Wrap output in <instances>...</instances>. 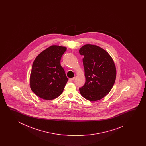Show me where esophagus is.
Masks as SVG:
<instances>
[{
    "label": "esophagus",
    "mask_w": 146,
    "mask_h": 146,
    "mask_svg": "<svg viewBox=\"0 0 146 146\" xmlns=\"http://www.w3.org/2000/svg\"><path fill=\"white\" fill-rule=\"evenodd\" d=\"M74 79H75V77L72 78H70L69 79V81H72L74 80Z\"/></svg>",
    "instance_id": "obj_1"
}]
</instances>
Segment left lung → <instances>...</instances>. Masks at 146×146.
<instances>
[{
    "label": "left lung",
    "instance_id": "left-lung-1",
    "mask_svg": "<svg viewBox=\"0 0 146 146\" xmlns=\"http://www.w3.org/2000/svg\"><path fill=\"white\" fill-rule=\"evenodd\" d=\"M82 59L86 82L79 88L81 96L91 101L101 99L115 83L116 70L112 57L100 47L87 44L79 50Z\"/></svg>",
    "mask_w": 146,
    "mask_h": 146
}]
</instances>
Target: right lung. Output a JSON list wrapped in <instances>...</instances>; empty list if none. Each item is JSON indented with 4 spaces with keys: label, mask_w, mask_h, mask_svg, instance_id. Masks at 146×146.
I'll list each match as a JSON object with an SVG mask.
<instances>
[{
    "label": "right lung",
    "mask_w": 146,
    "mask_h": 146,
    "mask_svg": "<svg viewBox=\"0 0 146 146\" xmlns=\"http://www.w3.org/2000/svg\"><path fill=\"white\" fill-rule=\"evenodd\" d=\"M65 47L53 45L40 53L34 60L30 75L31 90L37 96L50 100L62 93L68 81L60 60Z\"/></svg>",
    "instance_id": "1"
}]
</instances>
